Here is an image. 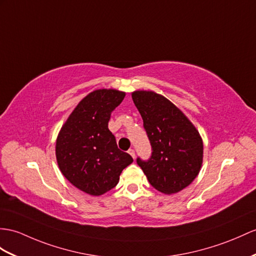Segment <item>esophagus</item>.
I'll return each mask as SVG.
<instances>
[{"instance_id":"obj_1","label":"esophagus","mask_w":256,"mask_h":256,"mask_svg":"<svg viewBox=\"0 0 256 256\" xmlns=\"http://www.w3.org/2000/svg\"><path fill=\"white\" fill-rule=\"evenodd\" d=\"M128 153L132 155V156L134 158H136V152H134V148H129V151H128Z\"/></svg>"}]
</instances>
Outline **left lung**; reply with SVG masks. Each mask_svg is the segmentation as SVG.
<instances>
[{"mask_svg": "<svg viewBox=\"0 0 256 256\" xmlns=\"http://www.w3.org/2000/svg\"><path fill=\"white\" fill-rule=\"evenodd\" d=\"M143 120L152 155L136 158L153 188L165 194L188 186L200 172L203 141L186 116L165 96L153 91L132 92Z\"/></svg>", "mask_w": 256, "mask_h": 256, "instance_id": "left-lung-1", "label": "left lung"}]
</instances>
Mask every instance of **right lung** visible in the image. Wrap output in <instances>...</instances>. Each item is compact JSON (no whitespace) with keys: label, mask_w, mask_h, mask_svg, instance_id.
I'll return each mask as SVG.
<instances>
[{"label":"right lung","mask_w":256,"mask_h":256,"mask_svg":"<svg viewBox=\"0 0 256 256\" xmlns=\"http://www.w3.org/2000/svg\"><path fill=\"white\" fill-rule=\"evenodd\" d=\"M126 93L96 90L84 98L67 118L56 139L60 170L72 186L90 196H102L120 182L132 158L117 148L108 129L110 114Z\"/></svg>","instance_id":"obj_1"}]
</instances>
